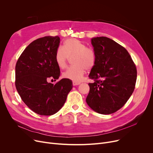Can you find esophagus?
Instances as JSON below:
<instances>
[{
    "label": "esophagus",
    "instance_id": "esophagus-1",
    "mask_svg": "<svg viewBox=\"0 0 153 153\" xmlns=\"http://www.w3.org/2000/svg\"><path fill=\"white\" fill-rule=\"evenodd\" d=\"M72 84H73V85H79V84H80V82H76V81H73V82H72Z\"/></svg>",
    "mask_w": 153,
    "mask_h": 153
}]
</instances>
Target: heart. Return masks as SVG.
<instances>
[{"label": "heart", "instance_id": "b5f03b06", "mask_svg": "<svg viewBox=\"0 0 153 153\" xmlns=\"http://www.w3.org/2000/svg\"><path fill=\"white\" fill-rule=\"evenodd\" d=\"M72 57L73 66L64 72L62 76L73 81H81L86 69L94 68L97 61L95 52L80 40L68 39L64 42L62 48L56 51L54 59L60 69H64L67 67L68 58Z\"/></svg>", "mask_w": 153, "mask_h": 153}]
</instances>
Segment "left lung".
<instances>
[{
	"instance_id": "8db88e82",
	"label": "left lung",
	"mask_w": 153,
	"mask_h": 153,
	"mask_svg": "<svg viewBox=\"0 0 153 153\" xmlns=\"http://www.w3.org/2000/svg\"><path fill=\"white\" fill-rule=\"evenodd\" d=\"M91 43L97 56L89 77V93L86 102L99 114L116 112L126 103L133 94L137 71L125 48L105 36L93 38Z\"/></svg>"
}]
</instances>
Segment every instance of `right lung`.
<instances>
[{
  "label": "right lung",
  "mask_w": 153,
  "mask_h": 153,
  "mask_svg": "<svg viewBox=\"0 0 153 153\" xmlns=\"http://www.w3.org/2000/svg\"><path fill=\"white\" fill-rule=\"evenodd\" d=\"M59 43L58 36L38 38L25 48L16 63V89L23 102L40 115L58 112L72 88L69 79H62L55 84L48 82L49 79L56 81L60 76L54 59Z\"/></svg>",
  "instance_id": "1"
}]
</instances>
